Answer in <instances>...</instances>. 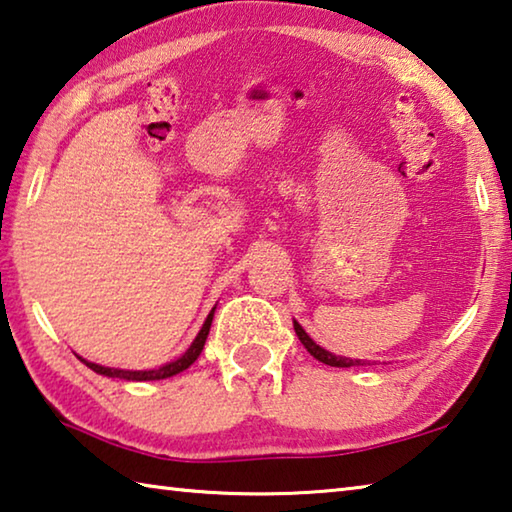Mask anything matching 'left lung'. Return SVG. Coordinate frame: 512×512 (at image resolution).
<instances>
[{
    "label": "left lung",
    "mask_w": 512,
    "mask_h": 512,
    "mask_svg": "<svg viewBox=\"0 0 512 512\" xmlns=\"http://www.w3.org/2000/svg\"><path fill=\"white\" fill-rule=\"evenodd\" d=\"M294 333H297V337L301 339V344L308 348V353L315 357V360L324 362L328 366H339V369H351V366H364V364H371V362H364V360H351V357H342V355H333L330 351H326V348H321L319 344H315L310 339V335L306 333L299 326V321H294Z\"/></svg>",
    "instance_id": "1"
}]
</instances>
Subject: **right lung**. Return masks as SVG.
I'll list each match as a JSON object with an SVG mask.
<instances>
[{
  "label": "right lung",
  "mask_w": 512,
  "mask_h": 512,
  "mask_svg": "<svg viewBox=\"0 0 512 512\" xmlns=\"http://www.w3.org/2000/svg\"><path fill=\"white\" fill-rule=\"evenodd\" d=\"M213 312L215 308L209 312V317H206L204 326L200 333H197V337L193 339V344L188 346V351L177 357V360L168 362L164 366H159V369H150V371H125V369H110V366H101V364H94V362H87L83 360V357H78L80 362H83L85 366H89L94 373L98 375H107V378H121V380H132V382H150V380H166V378H173V375L186 371L188 366H191L197 357H200L202 348H204V342L206 337H209V330H211V321H213Z\"/></svg>",
  "instance_id": "1"
}]
</instances>
